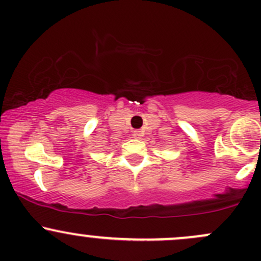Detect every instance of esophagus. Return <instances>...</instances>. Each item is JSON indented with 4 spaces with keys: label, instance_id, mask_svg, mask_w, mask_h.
Here are the masks:
<instances>
[{
    "label": "esophagus",
    "instance_id": "1",
    "mask_svg": "<svg viewBox=\"0 0 261 261\" xmlns=\"http://www.w3.org/2000/svg\"><path fill=\"white\" fill-rule=\"evenodd\" d=\"M133 136H134V138H141V137H142V130H134L133 132Z\"/></svg>",
    "mask_w": 261,
    "mask_h": 261
}]
</instances>
